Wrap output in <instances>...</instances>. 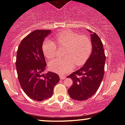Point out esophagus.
Returning a JSON list of instances; mask_svg holds the SVG:
<instances>
[{"instance_id":"1","label":"esophagus","mask_w":125,"mask_h":125,"mask_svg":"<svg viewBox=\"0 0 125 125\" xmlns=\"http://www.w3.org/2000/svg\"><path fill=\"white\" fill-rule=\"evenodd\" d=\"M60 79H61V80H63V79H66V76H65V75H60Z\"/></svg>"}]
</instances>
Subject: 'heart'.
<instances>
[{
    "instance_id": "1",
    "label": "heart",
    "mask_w": 125,
    "mask_h": 125,
    "mask_svg": "<svg viewBox=\"0 0 125 125\" xmlns=\"http://www.w3.org/2000/svg\"><path fill=\"white\" fill-rule=\"evenodd\" d=\"M59 45L68 46L65 54V59H52L49 62L50 70L59 74H66L74 69L75 63L80 66L85 64L92 52V43L86 36H80L70 30L59 32L55 36ZM57 45L54 42L46 39L42 44L44 55L47 58H52L56 54Z\"/></svg>"
}]
</instances>
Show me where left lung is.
<instances>
[{
    "instance_id": "8db88e82",
    "label": "left lung",
    "mask_w": 125,
    "mask_h": 125,
    "mask_svg": "<svg viewBox=\"0 0 125 125\" xmlns=\"http://www.w3.org/2000/svg\"><path fill=\"white\" fill-rule=\"evenodd\" d=\"M91 37L93 51L90 57L83 67L67 77L73 80L68 92L74 100H86L91 97L99 89L104 75L106 56L103 43L95 32Z\"/></svg>"
}]
</instances>
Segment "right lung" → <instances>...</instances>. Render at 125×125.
Masks as SVG:
<instances>
[{
	"instance_id": "add662e5",
	"label": "right lung",
	"mask_w": 125,
	"mask_h": 125,
	"mask_svg": "<svg viewBox=\"0 0 125 125\" xmlns=\"http://www.w3.org/2000/svg\"><path fill=\"white\" fill-rule=\"evenodd\" d=\"M50 32L51 30L32 31L21 41L17 51L16 66L20 85L29 97L38 102L51 98L60 80L52 72L43 74L46 63L42 44Z\"/></svg>"
}]
</instances>
